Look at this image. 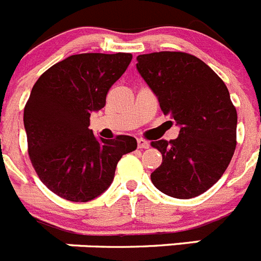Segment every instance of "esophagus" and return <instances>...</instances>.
Instances as JSON below:
<instances>
[{
  "instance_id": "esophagus-1",
  "label": "esophagus",
  "mask_w": 261,
  "mask_h": 261,
  "mask_svg": "<svg viewBox=\"0 0 261 261\" xmlns=\"http://www.w3.org/2000/svg\"><path fill=\"white\" fill-rule=\"evenodd\" d=\"M137 145L138 149H149V146H150V144L144 138H137Z\"/></svg>"
}]
</instances>
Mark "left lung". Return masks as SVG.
Returning <instances> with one entry per match:
<instances>
[{
    "label": "left lung",
    "instance_id": "8db88e82",
    "mask_svg": "<svg viewBox=\"0 0 261 261\" xmlns=\"http://www.w3.org/2000/svg\"><path fill=\"white\" fill-rule=\"evenodd\" d=\"M137 70L163 114L180 126L175 140L151 142L162 154V165L150 175L151 181L175 199L201 195L220 180L237 146L238 116L229 90L190 53L140 55Z\"/></svg>",
    "mask_w": 261,
    "mask_h": 261
}]
</instances>
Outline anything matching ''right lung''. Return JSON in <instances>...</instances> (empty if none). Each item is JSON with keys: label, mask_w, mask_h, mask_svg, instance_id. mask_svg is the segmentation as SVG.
<instances>
[{"label": "right lung", "mask_w": 261, "mask_h": 261, "mask_svg": "<svg viewBox=\"0 0 261 261\" xmlns=\"http://www.w3.org/2000/svg\"><path fill=\"white\" fill-rule=\"evenodd\" d=\"M130 53H81L57 62L39 77L24 107L29 155L48 190L86 202L111 186L117 162L137 149L130 136L98 140L89 129L111 86L130 64Z\"/></svg>", "instance_id": "1"}]
</instances>
